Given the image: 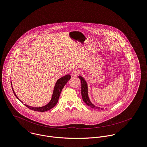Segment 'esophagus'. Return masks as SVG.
<instances>
[{"label":"esophagus","instance_id":"34e87169","mask_svg":"<svg viewBox=\"0 0 147 147\" xmlns=\"http://www.w3.org/2000/svg\"><path fill=\"white\" fill-rule=\"evenodd\" d=\"M79 74V72L77 70H74L72 71L71 73V76H77L78 74Z\"/></svg>","mask_w":147,"mask_h":147}]
</instances>
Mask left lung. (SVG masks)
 Instances as JSON below:
<instances>
[{"label":"left lung","instance_id":"obj_1","mask_svg":"<svg viewBox=\"0 0 147 147\" xmlns=\"http://www.w3.org/2000/svg\"><path fill=\"white\" fill-rule=\"evenodd\" d=\"M78 78L81 80V94H82V97L84 102L89 107L92 109H95L98 110L104 109L103 108H102V107H96L92 103H91L88 97V85L86 80L82 76H79Z\"/></svg>","mask_w":147,"mask_h":147}]
</instances>
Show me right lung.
<instances>
[{
  "instance_id": "add662e5",
  "label": "right lung",
  "mask_w": 147,
  "mask_h": 147,
  "mask_svg": "<svg viewBox=\"0 0 147 147\" xmlns=\"http://www.w3.org/2000/svg\"><path fill=\"white\" fill-rule=\"evenodd\" d=\"M70 78H71L70 75V74H67L66 76H64L62 77L61 78H60L57 81V82H56V83L55 84V88H54L52 96V98H51L50 102L47 105H45L44 106H42V107H32V106H28L26 104H24V105L26 107H27L28 108H29L30 110H32L36 111L45 112V111H47L48 110H51V109L54 107L56 105V104L57 103L58 100H59V95H60V94L61 92V91H62V88H63L64 86L66 84V83L68 82V81ZM11 86H12V82H11ZM12 88L13 92L15 95L16 96V97L19 100H20L19 99V98L17 96V95H16L15 92H14V90H13V88H12Z\"/></svg>"
}]
</instances>
